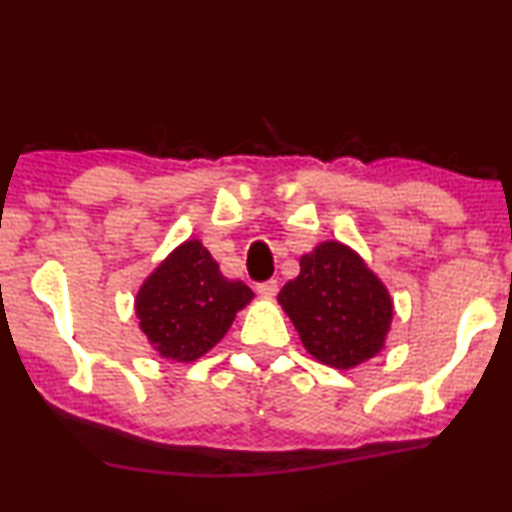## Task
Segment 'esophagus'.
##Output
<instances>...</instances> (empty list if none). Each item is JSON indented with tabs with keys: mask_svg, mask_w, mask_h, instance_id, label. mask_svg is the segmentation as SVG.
I'll list each match as a JSON object with an SVG mask.
<instances>
[{
	"mask_svg": "<svg viewBox=\"0 0 512 512\" xmlns=\"http://www.w3.org/2000/svg\"><path fill=\"white\" fill-rule=\"evenodd\" d=\"M257 292L262 297H273L278 292V280H264V283H257Z\"/></svg>",
	"mask_w": 512,
	"mask_h": 512,
	"instance_id": "esophagus-1",
	"label": "esophagus"
}]
</instances>
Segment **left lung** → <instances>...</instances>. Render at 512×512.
I'll return each mask as SVG.
<instances>
[{"instance_id": "1", "label": "left lung", "mask_w": 512, "mask_h": 512, "mask_svg": "<svg viewBox=\"0 0 512 512\" xmlns=\"http://www.w3.org/2000/svg\"><path fill=\"white\" fill-rule=\"evenodd\" d=\"M299 276L278 294L301 343L334 369L376 357L392 322V299L355 250L320 243L301 257Z\"/></svg>"}]
</instances>
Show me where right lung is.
Returning <instances> with one entry per match:
<instances>
[{"instance_id": "add662e5", "label": "right lung", "mask_w": 512, "mask_h": 512, "mask_svg": "<svg viewBox=\"0 0 512 512\" xmlns=\"http://www.w3.org/2000/svg\"><path fill=\"white\" fill-rule=\"evenodd\" d=\"M255 294L229 280L201 243L185 241L146 278L136 318L153 348L176 362H194L213 348Z\"/></svg>"}]
</instances>
